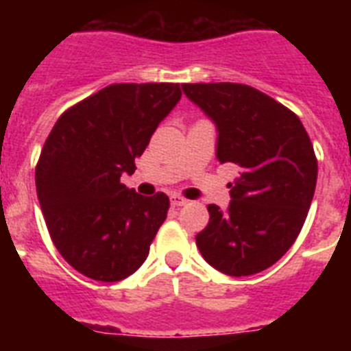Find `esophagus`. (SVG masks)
<instances>
[{
    "instance_id": "esophagus-1",
    "label": "esophagus",
    "mask_w": 351,
    "mask_h": 351,
    "mask_svg": "<svg viewBox=\"0 0 351 351\" xmlns=\"http://www.w3.org/2000/svg\"><path fill=\"white\" fill-rule=\"evenodd\" d=\"M187 204V200L184 197H180V195H173V197H171V206H173V208H182V206H186Z\"/></svg>"
}]
</instances>
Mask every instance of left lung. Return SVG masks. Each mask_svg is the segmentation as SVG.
I'll return each instance as SVG.
<instances>
[{
  "label": "left lung",
  "mask_w": 351,
  "mask_h": 351,
  "mask_svg": "<svg viewBox=\"0 0 351 351\" xmlns=\"http://www.w3.org/2000/svg\"><path fill=\"white\" fill-rule=\"evenodd\" d=\"M217 123V158L240 167L226 213L209 204L197 234L208 264L231 277L273 266L299 237L317 184V156L302 121L288 107L244 84H184Z\"/></svg>",
  "instance_id": "left-lung-1"
}]
</instances>
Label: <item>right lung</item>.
<instances>
[{
	"instance_id": "obj_1",
	"label": "right lung",
	"mask_w": 351,
	"mask_h": 351,
	"mask_svg": "<svg viewBox=\"0 0 351 351\" xmlns=\"http://www.w3.org/2000/svg\"><path fill=\"white\" fill-rule=\"evenodd\" d=\"M182 96L178 84H112L69 107L36 164V193L60 255L85 277L118 282L142 266L169 209L142 197L132 175L156 127Z\"/></svg>"
}]
</instances>
